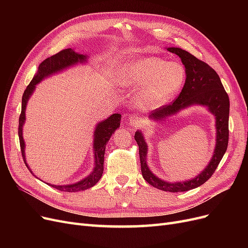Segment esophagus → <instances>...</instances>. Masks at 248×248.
Wrapping results in <instances>:
<instances>
[{"instance_id":"34e87169","label":"esophagus","mask_w":248,"mask_h":248,"mask_svg":"<svg viewBox=\"0 0 248 248\" xmlns=\"http://www.w3.org/2000/svg\"><path fill=\"white\" fill-rule=\"evenodd\" d=\"M129 123H130L132 126L139 127V126L142 125V123H144V119H141L140 117H139V116H137V115H132V116L129 118Z\"/></svg>"}]
</instances>
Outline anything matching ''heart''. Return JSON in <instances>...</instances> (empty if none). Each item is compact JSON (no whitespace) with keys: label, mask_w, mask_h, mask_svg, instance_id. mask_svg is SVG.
<instances>
[{"label":"heart","mask_w":248,"mask_h":248,"mask_svg":"<svg viewBox=\"0 0 248 248\" xmlns=\"http://www.w3.org/2000/svg\"><path fill=\"white\" fill-rule=\"evenodd\" d=\"M186 71L179 62L159 57H144L123 66L118 80L123 87L137 89L136 103L141 109H153L169 102L184 85Z\"/></svg>","instance_id":"heart-1"}]
</instances>
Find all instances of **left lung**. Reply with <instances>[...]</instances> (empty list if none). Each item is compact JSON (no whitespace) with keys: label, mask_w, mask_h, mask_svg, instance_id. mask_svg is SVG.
Here are the masks:
<instances>
[{"label":"left lung","mask_w":248,"mask_h":248,"mask_svg":"<svg viewBox=\"0 0 248 248\" xmlns=\"http://www.w3.org/2000/svg\"><path fill=\"white\" fill-rule=\"evenodd\" d=\"M168 50L179 56L185 66V84L182 91L174 101L168 106H162L153 110L150 114V118L154 121H158L194 104L207 107L209 111L215 116L216 120V146L213 157L205 170L196 178L184 182L170 183L156 177L149 170L146 161L148 146L140 131L136 132L134 140L139 145L141 175L146 181L155 188L163 191L181 192L197 188L211 178L226 153L229 142L230 99L218 74L207 63L201 61L182 48L169 47Z\"/></svg>","instance_id":"1"}]
</instances>
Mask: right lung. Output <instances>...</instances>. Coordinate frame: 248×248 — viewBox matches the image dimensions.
<instances>
[{
	"mask_svg": "<svg viewBox=\"0 0 248 248\" xmlns=\"http://www.w3.org/2000/svg\"><path fill=\"white\" fill-rule=\"evenodd\" d=\"M86 60H87V56L78 54V52L74 51L72 48H66L59 51L58 54L44 60V61L39 65L38 71H37L36 76L33 78L32 81L30 82L27 89L25 90L24 95H22V99H21V112L19 116L18 137H19V144H20L22 158H24V161L29 170L30 168L28 167V163L26 162V156H25L26 145H25L24 139H22V126H24V123L26 121V107H27L29 98L31 97L32 93L34 92L36 85L38 84V82H40L44 78L50 76L52 73H56L63 69L68 68L69 66L85 62ZM120 120H121V115L112 114L107 120H104V121L98 123V125L96 126V129L94 131V142H93L94 154H95L94 155L95 167L91 174L84 180H81V181L74 184H70V185L48 184V185L62 191L77 192V191H81L88 188H91V187H93L97 182H98L103 172V162H104V153H106V146L108 144V141L109 140L110 137L116 131V129L120 127Z\"/></svg>",
	"mask_w": 248,
	"mask_h": 248,
	"instance_id": "right-lung-1",
	"label": "right lung"
}]
</instances>
